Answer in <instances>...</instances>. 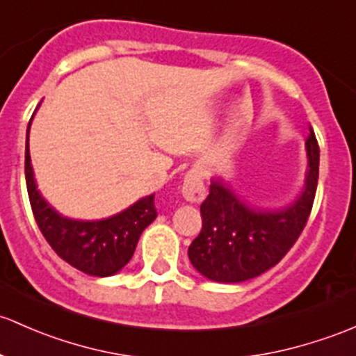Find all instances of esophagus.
Segmentation results:
<instances>
[{"instance_id":"esophagus-1","label":"esophagus","mask_w":356,"mask_h":356,"mask_svg":"<svg viewBox=\"0 0 356 356\" xmlns=\"http://www.w3.org/2000/svg\"><path fill=\"white\" fill-rule=\"evenodd\" d=\"M182 196L189 203H201L207 197V188L203 182V168L194 167L184 175L182 182Z\"/></svg>"}]
</instances>
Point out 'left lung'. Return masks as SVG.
I'll return each mask as SVG.
<instances>
[{"mask_svg": "<svg viewBox=\"0 0 356 356\" xmlns=\"http://www.w3.org/2000/svg\"><path fill=\"white\" fill-rule=\"evenodd\" d=\"M309 168L302 193L282 208H259L238 196L223 179H213L201 204L203 228L189 245V261L204 278L241 283L285 257L304 230L319 179V145L310 128Z\"/></svg>", "mask_w": 356, "mask_h": 356, "instance_id": "8db88e82", "label": "left lung"}]
</instances>
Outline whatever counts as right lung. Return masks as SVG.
<instances>
[{
	"label": "right lung",
	"instance_id": "obj_1",
	"mask_svg": "<svg viewBox=\"0 0 356 356\" xmlns=\"http://www.w3.org/2000/svg\"><path fill=\"white\" fill-rule=\"evenodd\" d=\"M29 129L25 149V181L30 207L40 232L54 252L73 268L99 278L115 275L133 257L141 232L156 218L155 194L141 197L133 207L109 218L74 220L63 216L44 200L37 189L30 163Z\"/></svg>",
	"mask_w": 356,
	"mask_h": 356
}]
</instances>
